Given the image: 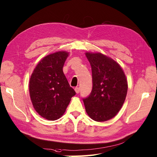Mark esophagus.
<instances>
[{
  "instance_id": "1",
  "label": "esophagus",
  "mask_w": 157,
  "mask_h": 157,
  "mask_svg": "<svg viewBox=\"0 0 157 157\" xmlns=\"http://www.w3.org/2000/svg\"><path fill=\"white\" fill-rule=\"evenodd\" d=\"M75 92L78 94V93L80 92V89H79L78 87H76V88L75 89Z\"/></svg>"
}]
</instances>
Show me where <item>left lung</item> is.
Returning <instances> with one entry per match:
<instances>
[{
  "instance_id": "obj_1",
  "label": "left lung",
  "mask_w": 157,
  "mask_h": 157,
  "mask_svg": "<svg viewBox=\"0 0 157 157\" xmlns=\"http://www.w3.org/2000/svg\"><path fill=\"white\" fill-rule=\"evenodd\" d=\"M91 67L93 89L83 99L88 116L96 121H105L119 112L126 99L128 81L121 66L100 52L85 53Z\"/></svg>"
}]
</instances>
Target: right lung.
Here are the masks:
<instances>
[{"mask_svg":"<svg viewBox=\"0 0 157 157\" xmlns=\"http://www.w3.org/2000/svg\"><path fill=\"white\" fill-rule=\"evenodd\" d=\"M69 52L59 51L47 55L39 62L29 80V95L36 112L44 119L61 117L75 95L63 72Z\"/></svg>","mask_w":157,"mask_h":157,"instance_id":"add662e5","label":"right lung"}]
</instances>
